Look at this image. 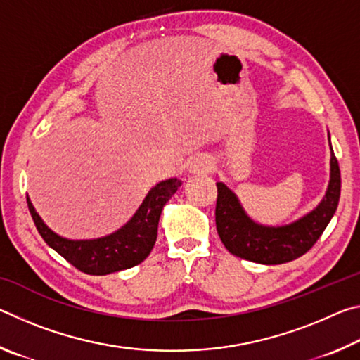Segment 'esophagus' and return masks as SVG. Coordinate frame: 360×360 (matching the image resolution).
<instances>
[{
  "label": "esophagus",
  "instance_id": "obj_1",
  "mask_svg": "<svg viewBox=\"0 0 360 360\" xmlns=\"http://www.w3.org/2000/svg\"><path fill=\"white\" fill-rule=\"evenodd\" d=\"M210 169V160L206 157H195L188 165V172L191 173H206Z\"/></svg>",
  "mask_w": 360,
  "mask_h": 360
}]
</instances>
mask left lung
Instances as JSON below:
<instances>
[{
    "label": "left lung",
    "mask_w": 360,
    "mask_h": 360,
    "mask_svg": "<svg viewBox=\"0 0 360 360\" xmlns=\"http://www.w3.org/2000/svg\"><path fill=\"white\" fill-rule=\"evenodd\" d=\"M216 186V227L227 251L255 264L278 265L298 259L319 240L337 211L341 176L338 160L332 149L330 181L322 202L307 216L283 227H266L254 222L243 210L236 195L224 182H217Z\"/></svg>",
    "instance_id": "left-lung-1"
}]
</instances>
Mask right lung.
I'll return each instance as SVG.
<instances>
[{
  "mask_svg": "<svg viewBox=\"0 0 360 360\" xmlns=\"http://www.w3.org/2000/svg\"><path fill=\"white\" fill-rule=\"evenodd\" d=\"M182 182L172 178L158 182L146 195L141 206L124 227L114 233L96 240H68L57 235L42 222L34 206L27 195L30 214L36 229L49 246L57 251L72 266L87 275H109V273L127 270L148 257L157 240L158 219L165 203L178 191Z\"/></svg>",
  "mask_w": 360,
  "mask_h": 360,
  "instance_id": "1",
  "label": "right lung"
}]
</instances>
